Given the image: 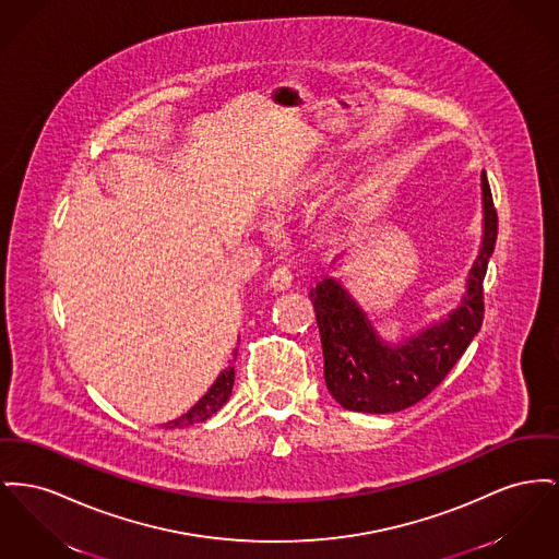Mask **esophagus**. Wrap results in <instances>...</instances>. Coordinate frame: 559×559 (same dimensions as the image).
Segmentation results:
<instances>
[{
    "label": "esophagus",
    "mask_w": 559,
    "mask_h": 559,
    "mask_svg": "<svg viewBox=\"0 0 559 559\" xmlns=\"http://www.w3.org/2000/svg\"><path fill=\"white\" fill-rule=\"evenodd\" d=\"M292 272L285 267V265H278L274 272H272V276H270V287L274 289V292H287L289 287H292Z\"/></svg>",
    "instance_id": "esophagus-1"
}]
</instances>
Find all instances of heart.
<instances>
[{"mask_svg": "<svg viewBox=\"0 0 559 559\" xmlns=\"http://www.w3.org/2000/svg\"><path fill=\"white\" fill-rule=\"evenodd\" d=\"M329 179V170H321V173H317L312 179H310V183H308V188H317V186H321V183H325Z\"/></svg>", "mask_w": 559, "mask_h": 559, "instance_id": "heart-1", "label": "heart"}]
</instances>
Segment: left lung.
<instances>
[{
    "mask_svg": "<svg viewBox=\"0 0 559 559\" xmlns=\"http://www.w3.org/2000/svg\"><path fill=\"white\" fill-rule=\"evenodd\" d=\"M484 236L466 278V294L439 323L389 344L371 328L361 306L335 278L310 289L323 344L325 382L331 396L350 412L393 414L432 393L459 362L484 323V278L492 258L498 215L481 173Z\"/></svg>",
    "mask_w": 559,
    "mask_h": 559,
    "instance_id": "1",
    "label": "left lung"
}]
</instances>
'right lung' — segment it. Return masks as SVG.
Masks as SVG:
<instances>
[{
  "mask_svg": "<svg viewBox=\"0 0 559 559\" xmlns=\"http://www.w3.org/2000/svg\"><path fill=\"white\" fill-rule=\"evenodd\" d=\"M234 357H236V350H234ZM234 361H236V359H234ZM231 386H234V365L230 362V365L217 376V380L211 384V389L204 393V396L198 401L197 405H194L188 414H183V416H179V418L166 423L165 428L192 427V425L209 420L213 414H217V412L222 409V405H226V401L230 399Z\"/></svg>",
  "mask_w": 559,
  "mask_h": 559,
  "instance_id": "right-lung-1",
  "label": "right lung"
}]
</instances>
